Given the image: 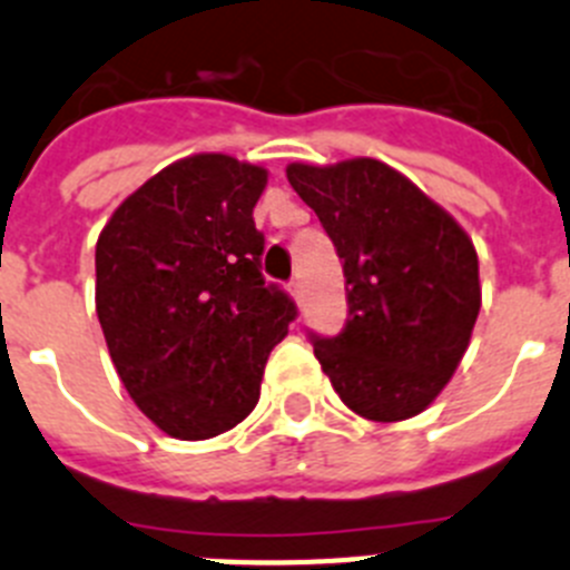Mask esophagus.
Here are the masks:
<instances>
[{"mask_svg":"<svg viewBox=\"0 0 570 570\" xmlns=\"http://www.w3.org/2000/svg\"><path fill=\"white\" fill-rule=\"evenodd\" d=\"M288 291H291V296H294V299H299V294H302L299 279H291V282H288Z\"/></svg>","mask_w":570,"mask_h":570,"instance_id":"34e87169","label":"esophagus"}]
</instances>
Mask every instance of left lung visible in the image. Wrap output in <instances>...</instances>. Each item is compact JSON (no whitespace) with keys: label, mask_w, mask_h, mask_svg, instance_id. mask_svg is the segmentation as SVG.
Instances as JSON below:
<instances>
[{"label":"left lung","mask_w":570,"mask_h":570,"mask_svg":"<svg viewBox=\"0 0 570 570\" xmlns=\"http://www.w3.org/2000/svg\"><path fill=\"white\" fill-rule=\"evenodd\" d=\"M285 174L345 262V328L311 336L322 371L365 420L422 414L454 376L480 314L471 236L380 159L291 163Z\"/></svg>","instance_id":"left-lung-1"}]
</instances>
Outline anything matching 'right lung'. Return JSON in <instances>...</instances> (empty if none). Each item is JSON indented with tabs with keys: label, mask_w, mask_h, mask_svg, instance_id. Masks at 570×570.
Wrapping results in <instances>:
<instances>
[{
	"label": "right lung",
	"mask_w": 570,
	"mask_h": 570,
	"mask_svg": "<svg viewBox=\"0 0 570 570\" xmlns=\"http://www.w3.org/2000/svg\"><path fill=\"white\" fill-rule=\"evenodd\" d=\"M262 165L194 154L150 176L97 242V316L136 407L174 440H210L259 402L294 302L262 276Z\"/></svg>",
	"instance_id": "add662e5"
}]
</instances>
